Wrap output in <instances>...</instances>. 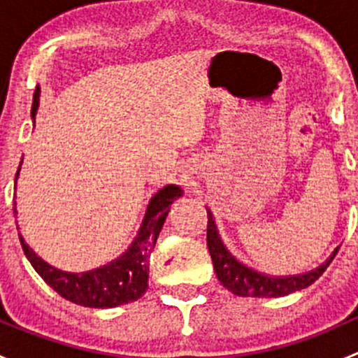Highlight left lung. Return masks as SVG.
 I'll return each mask as SVG.
<instances>
[{
    "label": "left lung",
    "mask_w": 358,
    "mask_h": 358,
    "mask_svg": "<svg viewBox=\"0 0 358 358\" xmlns=\"http://www.w3.org/2000/svg\"><path fill=\"white\" fill-rule=\"evenodd\" d=\"M206 211H208V249L216 277H218L220 284H223V287H227L234 294L243 296V298H248V296H251V298H279V296H287L291 292L312 286L326 272L339 249L336 248L326 262L305 273L270 275V273L258 272L252 266L237 259L227 248V244L223 243L211 209L206 208Z\"/></svg>",
    "instance_id": "1"
}]
</instances>
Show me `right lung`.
<instances>
[{"label":"right lung","mask_w":358,"mask_h":358,"mask_svg":"<svg viewBox=\"0 0 358 358\" xmlns=\"http://www.w3.org/2000/svg\"><path fill=\"white\" fill-rule=\"evenodd\" d=\"M39 95H41V88L38 86L34 92V99H32V121H34V115L38 114ZM20 166H22V162H20ZM19 171L15 175V183L19 178ZM182 196V187L175 185V183L159 189L152 196V199L149 201L138 234L128 249L107 265L88 270V272L71 273L55 268V266L48 265L45 259L39 258L25 244L22 236H19V239L22 244L25 258L29 259L32 268L62 298L76 303V305L90 306V308H114V306L136 301L138 298H142L143 292L149 289L150 252L156 246L159 232L164 225L169 208ZM13 215H17L15 208H13Z\"/></svg>","instance_id":"obj_1"}]
</instances>
